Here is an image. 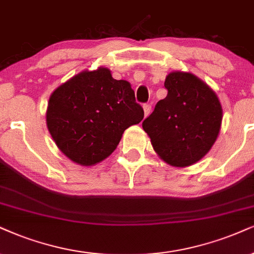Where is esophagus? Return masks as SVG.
Returning a JSON list of instances; mask_svg holds the SVG:
<instances>
[{"instance_id":"1","label":"esophagus","mask_w":254,"mask_h":254,"mask_svg":"<svg viewBox=\"0 0 254 254\" xmlns=\"http://www.w3.org/2000/svg\"><path fill=\"white\" fill-rule=\"evenodd\" d=\"M151 109H152V106L149 105V103H145V105H143V112H145V117H147V115L151 113Z\"/></svg>"}]
</instances>
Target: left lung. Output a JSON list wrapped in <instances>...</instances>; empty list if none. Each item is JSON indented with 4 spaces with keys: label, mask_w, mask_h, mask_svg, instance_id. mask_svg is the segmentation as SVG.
Wrapping results in <instances>:
<instances>
[{
    "label": "left lung",
    "mask_w": 254,
    "mask_h": 254,
    "mask_svg": "<svg viewBox=\"0 0 254 254\" xmlns=\"http://www.w3.org/2000/svg\"><path fill=\"white\" fill-rule=\"evenodd\" d=\"M167 96L142 122L162 160L187 167L207 154L217 140L223 109L217 94L195 75L172 71L166 76Z\"/></svg>",
    "instance_id": "obj_1"
}]
</instances>
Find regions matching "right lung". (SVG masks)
I'll use <instances>...</instances> for the list:
<instances>
[{
    "label": "right lung",
    "instance_id": "obj_1",
    "mask_svg": "<svg viewBox=\"0 0 254 254\" xmlns=\"http://www.w3.org/2000/svg\"><path fill=\"white\" fill-rule=\"evenodd\" d=\"M46 118L59 149L76 164L93 166L115 151L125 130L142 120L143 109L129 82L100 67L58 87Z\"/></svg>",
    "mask_w": 254,
    "mask_h": 254
}]
</instances>
